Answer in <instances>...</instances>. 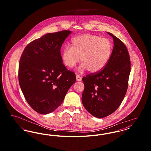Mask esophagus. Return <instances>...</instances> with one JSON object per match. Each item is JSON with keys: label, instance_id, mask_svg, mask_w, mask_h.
I'll return each mask as SVG.
<instances>
[{"label": "esophagus", "instance_id": "esophagus-1", "mask_svg": "<svg viewBox=\"0 0 151 151\" xmlns=\"http://www.w3.org/2000/svg\"><path fill=\"white\" fill-rule=\"evenodd\" d=\"M76 80L78 81H81V78L78 75H76Z\"/></svg>", "mask_w": 151, "mask_h": 151}]
</instances>
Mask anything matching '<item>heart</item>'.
<instances>
[{"label":"heart","instance_id":"heart-1","mask_svg":"<svg viewBox=\"0 0 151 151\" xmlns=\"http://www.w3.org/2000/svg\"><path fill=\"white\" fill-rule=\"evenodd\" d=\"M113 50V44L107 38L85 34L71 40V47H65L62 59L65 65L72 68L79 62L80 70L91 73L100 71L108 63Z\"/></svg>","mask_w":151,"mask_h":151}]
</instances>
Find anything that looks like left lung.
<instances>
[{"instance_id":"left-lung-1","label":"left lung","mask_w":151,"mask_h":151,"mask_svg":"<svg viewBox=\"0 0 151 151\" xmlns=\"http://www.w3.org/2000/svg\"><path fill=\"white\" fill-rule=\"evenodd\" d=\"M114 47L108 63L101 71L83 78L81 100L86 110L102 118L114 113L122 103L128 88L131 71L129 54L125 45L113 34Z\"/></svg>"}]
</instances>
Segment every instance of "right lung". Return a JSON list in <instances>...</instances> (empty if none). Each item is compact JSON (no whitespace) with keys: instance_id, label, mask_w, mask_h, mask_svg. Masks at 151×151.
Wrapping results in <instances>:
<instances>
[{"instance_id":"1","label":"right lung","mask_w":151,"mask_h":151,"mask_svg":"<svg viewBox=\"0 0 151 151\" xmlns=\"http://www.w3.org/2000/svg\"><path fill=\"white\" fill-rule=\"evenodd\" d=\"M71 31L47 33L29 43L22 54L19 82L28 104L41 114L54 111L76 81L75 74L67 70L60 48Z\"/></svg>"}]
</instances>
